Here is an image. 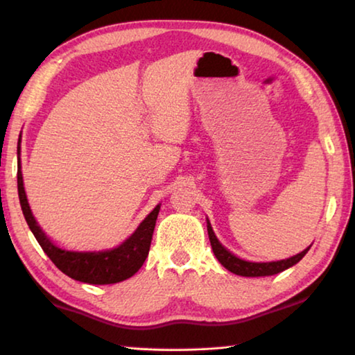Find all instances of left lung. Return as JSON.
Masks as SVG:
<instances>
[{
    "mask_svg": "<svg viewBox=\"0 0 355 355\" xmlns=\"http://www.w3.org/2000/svg\"><path fill=\"white\" fill-rule=\"evenodd\" d=\"M207 224H208L207 228H208L209 243H211V248H213L216 258H218L219 263L225 269H228V271L236 274V275H243V277H264V275L279 274L282 271H285V269L294 266L296 263H299L310 249V248H307L305 250L300 252V254L286 258V260H280V261H268V263L245 261V260H241V258L233 255L230 250H227L224 245L218 241V238H216L209 220L207 222Z\"/></svg>",
    "mask_w": 355,
    "mask_h": 355,
    "instance_id": "obj_1",
    "label": "left lung"
}]
</instances>
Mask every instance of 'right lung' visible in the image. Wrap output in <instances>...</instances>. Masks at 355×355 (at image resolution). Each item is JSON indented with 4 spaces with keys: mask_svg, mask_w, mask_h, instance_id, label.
Wrapping results in <instances>:
<instances>
[{
    "mask_svg": "<svg viewBox=\"0 0 355 355\" xmlns=\"http://www.w3.org/2000/svg\"><path fill=\"white\" fill-rule=\"evenodd\" d=\"M17 186H19L21 211L29 228H31L33 235L37 239L45 254L50 257V260L56 264V268L61 269L69 277L91 285L117 284V282L127 280L131 275H135L146 261L150 250V243H152L156 218H158L159 213V205H156L153 211L141 222V225L137 227L133 235L120 244L119 248L100 252H73L64 250L53 244L50 238L45 235L44 230L35 222L26 199L25 188H23L20 159L19 171H17Z\"/></svg>",
    "mask_w": 355,
    "mask_h": 355,
    "instance_id": "1",
    "label": "right lung"
}]
</instances>
